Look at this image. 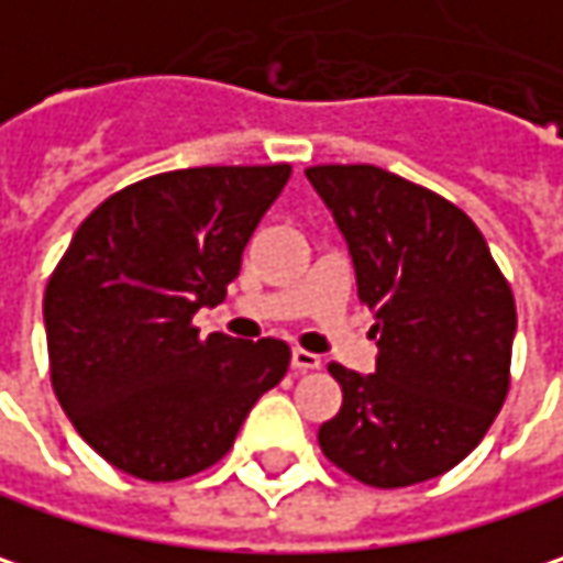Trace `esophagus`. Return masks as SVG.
I'll list each match as a JSON object with an SVG mask.
<instances>
[{
	"label": "esophagus",
	"mask_w": 563,
	"mask_h": 563,
	"mask_svg": "<svg viewBox=\"0 0 563 563\" xmlns=\"http://www.w3.org/2000/svg\"><path fill=\"white\" fill-rule=\"evenodd\" d=\"M291 365H295L298 372H317V368L323 365V358H320L317 352H307V349H295V352H291Z\"/></svg>",
	"instance_id": "34e87169"
}]
</instances>
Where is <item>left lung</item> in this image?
Masks as SVG:
<instances>
[{
    "mask_svg": "<svg viewBox=\"0 0 563 563\" xmlns=\"http://www.w3.org/2000/svg\"><path fill=\"white\" fill-rule=\"evenodd\" d=\"M303 173L340 223L378 333L375 375L330 362L342 407L320 426V449L368 487L432 481L467 459L500 413L512 288L449 198L365 163Z\"/></svg>",
    "mask_w": 563,
    "mask_h": 563,
    "instance_id": "obj_1",
    "label": "left lung"
}]
</instances>
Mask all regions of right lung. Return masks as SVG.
<instances>
[{
    "label": "right lung",
    "instance_id": "1",
    "mask_svg": "<svg viewBox=\"0 0 563 563\" xmlns=\"http://www.w3.org/2000/svg\"><path fill=\"white\" fill-rule=\"evenodd\" d=\"M291 176L195 166L134 181L79 223L51 272V384L76 432L150 484L208 471L253 404L285 378L282 340L198 336L191 317L227 298L262 214Z\"/></svg>",
    "mask_w": 563,
    "mask_h": 563
}]
</instances>
